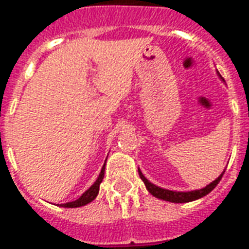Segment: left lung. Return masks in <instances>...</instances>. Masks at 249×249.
Listing matches in <instances>:
<instances>
[{
    "label": "left lung",
    "instance_id": "obj_1",
    "mask_svg": "<svg viewBox=\"0 0 249 249\" xmlns=\"http://www.w3.org/2000/svg\"><path fill=\"white\" fill-rule=\"evenodd\" d=\"M138 174L141 176L142 181L145 183L146 186V190L149 193L152 194L153 196L159 198V199L167 200V202H172V203H187V202H193V200H196L205 196L210 191H213L215 186L219 183V180L222 178V175L225 174V171L222 174L219 175L217 179L212 181L210 184H207L205 188H200V190H195V191H187V193H179V191H171V190H165V188H161V187H157L153 183H150L149 180L142 175V172L138 169Z\"/></svg>",
    "mask_w": 249,
    "mask_h": 249
}]
</instances>
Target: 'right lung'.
<instances>
[{
    "label": "right lung",
    "instance_id": "1",
    "mask_svg": "<svg viewBox=\"0 0 249 249\" xmlns=\"http://www.w3.org/2000/svg\"><path fill=\"white\" fill-rule=\"evenodd\" d=\"M104 171H106V162H104V165H103L102 172H100V175H99L97 180H96L92 186L89 187L85 193L82 194L78 199L73 200V202H68V203H62L61 206L62 207H81V206H85V205H88L89 202H92V200L95 199L96 196H97V194H99L100 183H102L103 178H104Z\"/></svg>",
    "mask_w": 249,
    "mask_h": 249
}]
</instances>
